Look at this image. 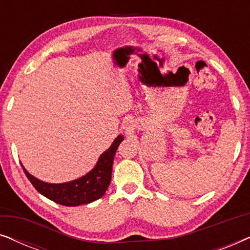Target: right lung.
<instances>
[{"instance_id": "1", "label": "right lung", "mask_w": 250, "mask_h": 250, "mask_svg": "<svg viewBox=\"0 0 250 250\" xmlns=\"http://www.w3.org/2000/svg\"><path fill=\"white\" fill-rule=\"evenodd\" d=\"M123 140H124V136L118 135L110 148L100 156L94 168L85 176L71 181V182L61 184L45 183L30 175L23 167L22 169L34 188L47 199L62 206L69 207L90 204L101 198L107 191L111 181V169L115 153Z\"/></svg>"}]
</instances>
